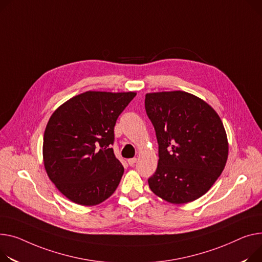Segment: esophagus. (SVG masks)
Returning a JSON list of instances; mask_svg holds the SVG:
<instances>
[{
	"label": "esophagus",
	"instance_id": "1",
	"mask_svg": "<svg viewBox=\"0 0 262 262\" xmlns=\"http://www.w3.org/2000/svg\"><path fill=\"white\" fill-rule=\"evenodd\" d=\"M127 162H128V164H129L130 166H133V165L137 162V158H130V159L127 160Z\"/></svg>",
	"mask_w": 262,
	"mask_h": 262
}]
</instances>
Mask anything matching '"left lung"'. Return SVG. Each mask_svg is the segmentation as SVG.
<instances>
[{
  "label": "left lung",
  "mask_w": 262,
  "mask_h": 262,
  "mask_svg": "<svg viewBox=\"0 0 262 262\" xmlns=\"http://www.w3.org/2000/svg\"><path fill=\"white\" fill-rule=\"evenodd\" d=\"M145 111L159 144L149 188L172 204L200 198L228 160L229 142L220 117L205 101L181 91L146 94Z\"/></svg>",
  "instance_id": "8db88e82"
}]
</instances>
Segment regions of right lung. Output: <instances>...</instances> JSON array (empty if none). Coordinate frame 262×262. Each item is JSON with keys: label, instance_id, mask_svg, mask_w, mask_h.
<instances>
[{"label": "right lung", "instance_id": "right-lung-1", "mask_svg": "<svg viewBox=\"0 0 262 262\" xmlns=\"http://www.w3.org/2000/svg\"><path fill=\"white\" fill-rule=\"evenodd\" d=\"M135 96L134 92H85L49 118L43 139L45 170L71 201L92 206L115 193L124 167L111 147L114 127Z\"/></svg>", "mask_w": 262, "mask_h": 262}]
</instances>
